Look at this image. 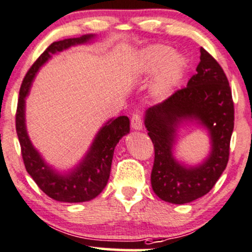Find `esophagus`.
<instances>
[{
	"instance_id": "1",
	"label": "esophagus",
	"mask_w": 252,
	"mask_h": 252,
	"mask_svg": "<svg viewBox=\"0 0 252 252\" xmlns=\"http://www.w3.org/2000/svg\"><path fill=\"white\" fill-rule=\"evenodd\" d=\"M130 125L134 129H142V114L140 111H135L132 114V118H130Z\"/></svg>"
}]
</instances>
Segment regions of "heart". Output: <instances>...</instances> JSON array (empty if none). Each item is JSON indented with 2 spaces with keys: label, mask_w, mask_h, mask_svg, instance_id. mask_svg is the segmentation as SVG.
Masks as SVG:
<instances>
[{
  "label": "heart",
  "mask_w": 252,
  "mask_h": 252,
  "mask_svg": "<svg viewBox=\"0 0 252 252\" xmlns=\"http://www.w3.org/2000/svg\"><path fill=\"white\" fill-rule=\"evenodd\" d=\"M142 62L143 70L147 73H153L161 68L153 86L154 94L158 97L166 96L174 89L186 68L185 59L181 54H172L171 47L165 45L147 47L143 51Z\"/></svg>",
  "instance_id": "b5f03b06"
}]
</instances>
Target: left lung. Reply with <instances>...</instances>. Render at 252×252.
Segmentation results:
<instances>
[{
    "mask_svg": "<svg viewBox=\"0 0 252 252\" xmlns=\"http://www.w3.org/2000/svg\"><path fill=\"white\" fill-rule=\"evenodd\" d=\"M184 119H198L211 134L210 158L197 168H185L172 156L175 130ZM145 125L154 145L150 181L158 197L181 205L208 193L229 159L234 102L226 74L205 48H200L197 74L188 86L149 107Z\"/></svg>",
    "mask_w": 252,
    "mask_h": 252,
    "instance_id": "obj_1",
    "label": "left lung"
}]
</instances>
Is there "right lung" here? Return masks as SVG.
I'll use <instances>...</instances> for the list:
<instances>
[{"mask_svg": "<svg viewBox=\"0 0 252 252\" xmlns=\"http://www.w3.org/2000/svg\"><path fill=\"white\" fill-rule=\"evenodd\" d=\"M93 34L81 38L63 39L54 41L34 61L23 80L16 110V132L21 145V153L26 171L39 189L54 200L61 202H82L96 198L105 188L110 177L114 147L125 134L129 132V119L126 116L111 119L99 130L86 158L70 172L62 176L48 168L40 155L33 148L25 128V96L39 67L51 58V54L87 42Z\"/></svg>", "mask_w": 252, "mask_h": 252, "instance_id": "add662e5", "label": "right lung"}]
</instances>
